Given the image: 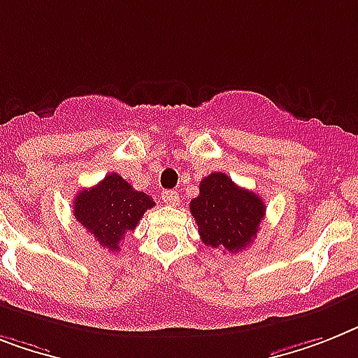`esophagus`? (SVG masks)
<instances>
[{"instance_id":"34e87169","label":"esophagus","mask_w":358,"mask_h":358,"mask_svg":"<svg viewBox=\"0 0 358 358\" xmlns=\"http://www.w3.org/2000/svg\"><path fill=\"white\" fill-rule=\"evenodd\" d=\"M161 196H162V201H164V203L170 206H177L179 203H181V199H179V194H177L176 190H164Z\"/></svg>"}]
</instances>
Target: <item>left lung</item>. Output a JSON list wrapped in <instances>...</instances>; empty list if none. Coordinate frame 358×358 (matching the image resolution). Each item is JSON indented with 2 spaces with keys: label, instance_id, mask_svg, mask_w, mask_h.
Instances as JSON below:
<instances>
[{
  "label": "left lung",
  "instance_id": "obj_1",
  "mask_svg": "<svg viewBox=\"0 0 358 358\" xmlns=\"http://www.w3.org/2000/svg\"><path fill=\"white\" fill-rule=\"evenodd\" d=\"M190 212L206 247L239 252L256 238L265 203L227 173L214 172L199 182V196L190 201Z\"/></svg>",
  "mask_w": 358,
  "mask_h": 358
}]
</instances>
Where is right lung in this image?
<instances>
[{
  "label": "right lung",
  "instance_id": "obj_1",
  "mask_svg": "<svg viewBox=\"0 0 358 358\" xmlns=\"http://www.w3.org/2000/svg\"><path fill=\"white\" fill-rule=\"evenodd\" d=\"M152 206H155L152 197L135 190L119 173H109L75 197V220L102 247L115 252L124 236L137 227Z\"/></svg>",
  "mask_w": 358,
  "mask_h": 358
}]
</instances>
